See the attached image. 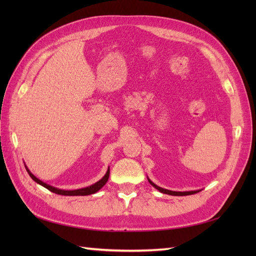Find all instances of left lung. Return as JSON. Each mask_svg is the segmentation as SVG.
<instances>
[{
	"instance_id": "1",
	"label": "left lung",
	"mask_w": 256,
	"mask_h": 256,
	"mask_svg": "<svg viewBox=\"0 0 256 256\" xmlns=\"http://www.w3.org/2000/svg\"><path fill=\"white\" fill-rule=\"evenodd\" d=\"M147 180H148L150 184L154 188H156L158 191H160L161 193H166V194H168V196H190V194H194V193H198L200 192V190H194V191H172V190H168V189H164L159 187V186H157L156 184H154L148 177H147Z\"/></svg>"
}]
</instances>
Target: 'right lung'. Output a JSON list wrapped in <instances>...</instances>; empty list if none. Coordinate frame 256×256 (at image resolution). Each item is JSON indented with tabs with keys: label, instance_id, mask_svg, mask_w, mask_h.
<instances>
[{
	"label": "right lung",
	"instance_id": "obj_1",
	"mask_svg": "<svg viewBox=\"0 0 256 256\" xmlns=\"http://www.w3.org/2000/svg\"><path fill=\"white\" fill-rule=\"evenodd\" d=\"M26 171L28 173V175L30 176V178L32 180L37 182L38 184L42 186V187H44L46 189L50 190L51 192L53 193H56V194H60V196H90V194H94V193H96L97 191H99L100 189H102L104 186L106 184L108 180H109V175H110V168H108V171L106 173L104 174V176L102 178V180H98L97 182L92 184L90 186H88V187H85V188H81V189H76V190H62V189H58V188H56V187H52V186L46 184L44 182H42L40 180H38V178L30 173V170L28 168L26 164Z\"/></svg>",
	"mask_w": 256,
	"mask_h": 256
}]
</instances>
